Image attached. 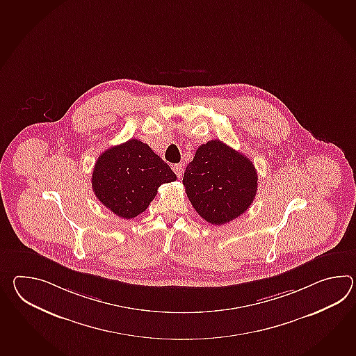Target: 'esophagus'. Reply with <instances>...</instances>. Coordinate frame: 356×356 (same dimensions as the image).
Instances as JSON below:
<instances>
[{
    "label": "esophagus",
    "instance_id": "1",
    "mask_svg": "<svg viewBox=\"0 0 356 356\" xmlns=\"http://www.w3.org/2000/svg\"><path fill=\"white\" fill-rule=\"evenodd\" d=\"M172 170H174V172L176 174V176H177L179 179H181L182 176H184V166H182L181 163H179V165H172Z\"/></svg>",
    "mask_w": 356,
    "mask_h": 356
}]
</instances>
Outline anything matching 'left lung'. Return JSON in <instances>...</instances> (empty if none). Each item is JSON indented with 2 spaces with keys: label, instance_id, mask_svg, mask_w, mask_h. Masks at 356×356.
I'll list each match as a JSON object with an SVG mask.
<instances>
[{
  "label": "left lung",
  "instance_id": "left-lung-1",
  "mask_svg": "<svg viewBox=\"0 0 356 356\" xmlns=\"http://www.w3.org/2000/svg\"><path fill=\"white\" fill-rule=\"evenodd\" d=\"M182 184L199 216L212 225H223L252 206L258 175L243 153L214 139L197 148Z\"/></svg>",
  "mask_w": 356,
  "mask_h": 356
}]
</instances>
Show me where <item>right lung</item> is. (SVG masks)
<instances>
[{"instance_id":"add662e5","label":"right lung","mask_w":356,"mask_h":356,"mask_svg":"<svg viewBox=\"0 0 356 356\" xmlns=\"http://www.w3.org/2000/svg\"><path fill=\"white\" fill-rule=\"evenodd\" d=\"M175 180L174 171L148 144L130 139L98 157L92 188L103 206L130 220L148 208L162 184Z\"/></svg>"}]
</instances>
